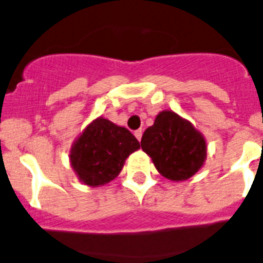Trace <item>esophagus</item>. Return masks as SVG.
<instances>
[{
    "instance_id": "esophagus-1",
    "label": "esophagus",
    "mask_w": 263,
    "mask_h": 263,
    "mask_svg": "<svg viewBox=\"0 0 263 263\" xmlns=\"http://www.w3.org/2000/svg\"><path fill=\"white\" fill-rule=\"evenodd\" d=\"M135 136H136L137 140L141 141V137H142V129H136V131H135Z\"/></svg>"
}]
</instances>
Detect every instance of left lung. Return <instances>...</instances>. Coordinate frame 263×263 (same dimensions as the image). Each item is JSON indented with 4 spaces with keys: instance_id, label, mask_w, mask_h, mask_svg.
I'll return each mask as SVG.
<instances>
[{
    "instance_id": "obj_1",
    "label": "left lung",
    "mask_w": 263,
    "mask_h": 263,
    "mask_svg": "<svg viewBox=\"0 0 263 263\" xmlns=\"http://www.w3.org/2000/svg\"><path fill=\"white\" fill-rule=\"evenodd\" d=\"M141 147L153 159L155 167L170 180H186L203 166L205 140L176 113L164 110L142 135Z\"/></svg>"
}]
</instances>
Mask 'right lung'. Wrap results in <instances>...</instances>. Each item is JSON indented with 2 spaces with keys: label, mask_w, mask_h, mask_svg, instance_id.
<instances>
[{
  "label": "right lung",
  "mask_w": 263,
  "mask_h": 263,
  "mask_svg": "<svg viewBox=\"0 0 263 263\" xmlns=\"http://www.w3.org/2000/svg\"><path fill=\"white\" fill-rule=\"evenodd\" d=\"M139 148L140 142L128 129L97 118L73 145L71 166L84 184L98 186L113 180L128 155Z\"/></svg>",
  "instance_id": "1"
}]
</instances>
